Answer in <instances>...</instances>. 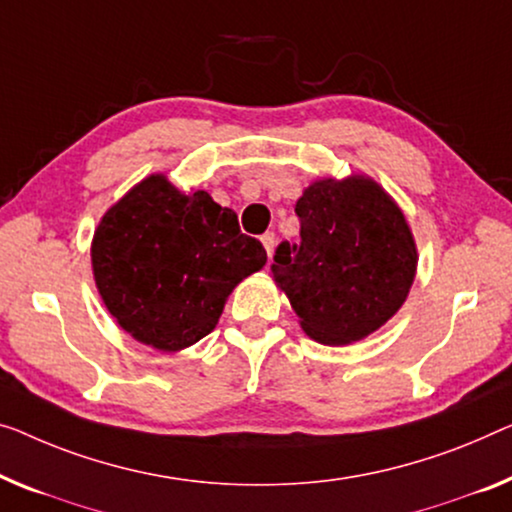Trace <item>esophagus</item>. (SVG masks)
Masks as SVG:
<instances>
[{"label": "esophagus", "mask_w": 512, "mask_h": 512, "mask_svg": "<svg viewBox=\"0 0 512 512\" xmlns=\"http://www.w3.org/2000/svg\"><path fill=\"white\" fill-rule=\"evenodd\" d=\"M262 243H264V248H266V255H269V259H271L273 257V250H276V234L266 232L262 236Z\"/></svg>", "instance_id": "34e87169"}]
</instances>
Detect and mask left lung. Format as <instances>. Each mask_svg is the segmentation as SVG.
<instances>
[{
	"mask_svg": "<svg viewBox=\"0 0 512 512\" xmlns=\"http://www.w3.org/2000/svg\"><path fill=\"white\" fill-rule=\"evenodd\" d=\"M301 241H282L273 280L322 345H349L384 326L414 285L418 253L404 213L363 174L319 179L296 202Z\"/></svg>",
	"mask_w": 512,
	"mask_h": 512,
	"instance_id": "8db88e82",
	"label": "left lung"
}]
</instances>
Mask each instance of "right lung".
Masks as SVG:
<instances>
[{"instance_id":"right-lung-1","label":"right lung","mask_w":512,"mask_h":512,"mask_svg":"<svg viewBox=\"0 0 512 512\" xmlns=\"http://www.w3.org/2000/svg\"><path fill=\"white\" fill-rule=\"evenodd\" d=\"M266 264L236 213L207 190L151 174L105 211L91 241L98 294L126 333L179 352L216 329L227 296Z\"/></svg>"}]
</instances>
